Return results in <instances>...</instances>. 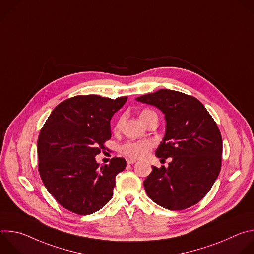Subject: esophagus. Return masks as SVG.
I'll return each instance as SVG.
<instances>
[{
    "label": "esophagus",
    "mask_w": 254,
    "mask_h": 254,
    "mask_svg": "<svg viewBox=\"0 0 254 254\" xmlns=\"http://www.w3.org/2000/svg\"><path fill=\"white\" fill-rule=\"evenodd\" d=\"M135 162H136V160H134V159H129V158H127V163L128 165L134 164Z\"/></svg>",
    "instance_id": "esophagus-1"
}]
</instances>
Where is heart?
Here are the masks:
<instances>
[{
  "label": "heart",
  "instance_id": "b5f03b06",
  "mask_svg": "<svg viewBox=\"0 0 254 254\" xmlns=\"http://www.w3.org/2000/svg\"><path fill=\"white\" fill-rule=\"evenodd\" d=\"M152 114H155L151 110H143L139 114V118L141 122L144 124L148 117ZM120 122L116 124L115 128L119 129ZM154 148V141L151 139H141V140H127L123 143L120 147V153L127 158L131 159H139L144 156H147L150 151Z\"/></svg>",
  "mask_w": 254,
  "mask_h": 254
}]
</instances>
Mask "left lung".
I'll use <instances>...</instances> for the list:
<instances>
[{"label": "left lung", "instance_id": "obj_1", "mask_svg": "<svg viewBox=\"0 0 254 254\" xmlns=\"http://www.w3.org/2000/svg\"><path fill=\"white\" fill-rule=\"evenodd\" d=\"M137 101L157 106L167 122L166 134L156 151L169 168L153 166L143 181L148 196L169 210H184L202 200L218 177L222 161V137L205 106L194 96L160 89Z\"/></svg>", "mask_w": 254, "mask_h": 254}]
</instances>
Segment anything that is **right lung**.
<instances>
[{"mask_svg": "<svg viewBox=\"0 0 254 254\" xmlns=\"http://www.w3.org/2000/svg\"><path fill=\"white\" fill-rule=\"evenodd\" d=\"M127 97L77 95L60 102L38 136V170L48 192L65 209L78 215L101 209L114 194L124 158L99 166L95 156L112 137L111 119Z\"/></svg>", "mask_w": 254, "mask_h": 254, "instance_id": "right-lung-1", "label": "right lung"}]
</instances>
